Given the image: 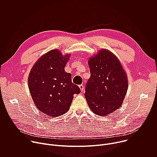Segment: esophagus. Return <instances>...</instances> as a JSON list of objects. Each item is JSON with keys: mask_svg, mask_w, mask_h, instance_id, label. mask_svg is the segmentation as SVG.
Masks as SVG:
<instances>
[{"mask_svg": "<svg viewBox=\"0 0 157 157\" xmlns=\"http://www.w3.org/2000/svg\"><path fill=\"white\" fill-rule=\"evenodd\" d=\"M79 88H80V89H81V91L82 92L83 90H84V86H83L82 84H81V85L79 86Z\"/></svg>", "mask_w": 157, "mask_h": 157, "instance_id": "1", "label": "esophagus"}]
</instances>
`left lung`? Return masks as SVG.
Returning a JSON list of instances; mask_svg holds the SVG:
<instances>
[{"instance_id":"8db88e82","label":"left lung","mask_w":157,"mask_h":157,"mask_svg":"<svg viewBox=\"0 0 157 157\" xmlns=\"http://www.w3.org/2000/svg\"><path fill=\"white\" fill-rule=\"evenodd\" d=\"M91 76L84 96L88 105L98 116H105L119 109L127 91L126 74L117 58L102 50L89 60Z\"/></svg>"}]
</instances>
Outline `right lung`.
Wrapping results in <instances>:
<instances>
[{
	"label": "right lung",
	"mask_w": 157,
	"mask_h": 157,
	"mask_svg": "<svg viewBox=\"0 0 157 157\" xmlns=\"http://www.w3.org/2000/svg\"><path fill=\"white\" fill-rule=\"evenodd\" d=\"M70 55L63 56L53 50L42 56L32 69L29 90L36 107L48 116L58 117L68 112L73 95L81 92L71 81V75L64 71Z\"/></svg>",
	"instance_id": "right-lung-1"
}]
</instances>
